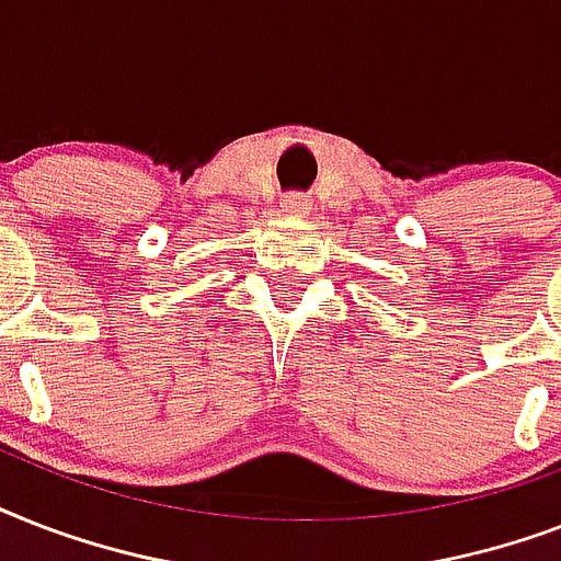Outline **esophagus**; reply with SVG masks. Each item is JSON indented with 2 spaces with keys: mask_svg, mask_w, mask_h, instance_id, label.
Listing matches in <instances>:
<instances>
[{
  "mask_svg": "<svg viewBox=\"0 0 561 561\" xmlns=\"http://www.w3.org/2000/svg\"><path fill=\"white\" fill-rule=\"evenodd\" d=\"M282 209L290 211V215H306L311 209V201H308L302 192H290L285 194V201H282Z\"/></svg>",
  "mask_w": 561,
  "mask_h": 561,
  "instance_id": "1",
  "label": "esophagus"
}]
</instances>
